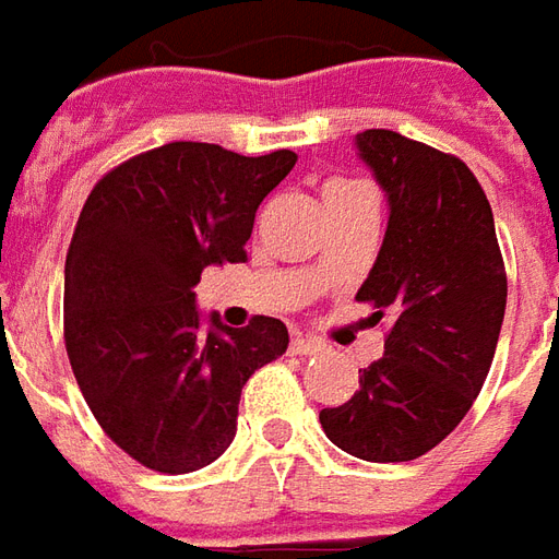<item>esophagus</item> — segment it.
Masks as SVG:
<instances>
[{"mask_svg": "<svg viewBox=\"0 0 559 559\" xmlns=\"http://www.w3.org/2000/svg\"><path fill=\"white\" fill-rule=\"evenodd\" d=\"M292 352L295 355H322L328 352L322 340H312V336H298V340H292Z\"/></svg>", "mask_w": 559, "mask_h": 559, "instance_id": "1", "label": "esophagus"}]
</instances>
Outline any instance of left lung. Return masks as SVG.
<instances>
[{
  "label": "left lung",
  "instance_id": "left-lung-1",
  "mask_svg": "<svg viewBox=\"0 0 559 559\" xmlns=\"http://www.w3.org/2000/svg\"><path fill=\"white\" fill-rule=\"evenodd\" d=\"M355 150L388 198L385 240L355 298L394 322L355 397L319 421L352 457L415 461L461 425L488 379L506 267L488 198L457 156L388 129L355 134Z\"/></svg>",
  "mask_w": 559,
  "mask_h": 559
}]
</instances>
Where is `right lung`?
Returning <instances> with one entry per match:
<instances>
[{
  "instance_id": "add662e5",
  "label": "right lung",
  "mask_w": 559,
  "mask_h": 559,
  "mask_svg": "<svg viewBox=\"0 0 559 559\" xmlns=\"http://www.w3.org/2000/svg\"><path fill=\"white\" fill-rule=\"evenodd\" d=\"M298 156L174 141L90 192L66 255V349L102 430L156 473L213 463L247 379L288 349L286 324L228 328L195 307L201 271L247 261L255 210Z\"/></svg>"
}]
</instances>
